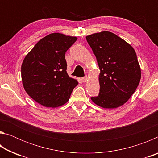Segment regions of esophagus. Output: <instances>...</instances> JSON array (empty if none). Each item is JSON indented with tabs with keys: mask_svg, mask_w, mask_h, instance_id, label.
<instances>
[{
	"mask_svg": "<svg viewBox=\"0 0 158 158\" xmlns=\"http://www.w3.org/2000/svg\"><path fill=\"white\" fill-rule=\"evenodd\" d=\"M88 80V77L87 76H85V77H82L81 78V81H83V82H85Z\"/></svg>",
	"mask_w": 158,
	"mask_h": 158,
	"instance_id": "1",
	"label": "esophagus"
}]
</instances>
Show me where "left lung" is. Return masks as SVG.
<instances>
[{"instance_id":"obj_1","label":"left lung","mask_w":158,"mask_h":158,"mask_svg":"<svg viewBox=\"0 0 158 158\" xmlns=\"http://www.w3.org/2000/svg\"><path fill=\"white\" fill-rule=\"evenodd\" d=\"M100 69V93L92 101L103 108L123 105L137 89L141 69L131 45L109 31L86 36Z\"/></svg>"}]
</instances>
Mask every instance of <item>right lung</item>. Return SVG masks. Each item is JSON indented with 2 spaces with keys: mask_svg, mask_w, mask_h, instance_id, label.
<instances>
[{
  "mask_svg": "<svg viewBox=\"0 0 158 158\" xmlns=\"http://www.w3.org/2000/svg\"><path fill=\"white\" fill-rule=\"evenodd\" d=\"M77 40L61 33L49 34L26 55L21 65L23 85L37 103L56 107L69 100L78 82L67 73L65 52Z\"/></svg>",
  "mask_w": 158,
  "mask_h": 158,
  "instance_id": "1",
  "label": "right lung"
}]
</instances>
